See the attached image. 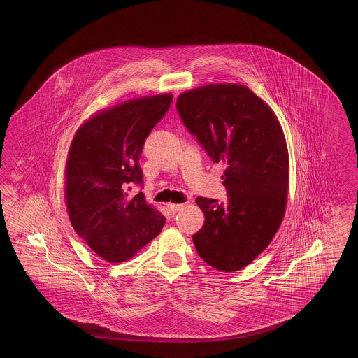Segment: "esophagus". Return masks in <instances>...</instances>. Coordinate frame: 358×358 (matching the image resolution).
Returning a JSON list of instances; mask_svg holds the SVG:
<instances>
[{
	"label": "esophagus",
	"mask_w": 358,
	"mask_h": 358,
	"mask_svg": "<svg viewBox=\"0 0 358 358\" xmlns=\"http://www.w3.org/2000/svg\"><path fill=\"white\" fill-rule=\"evenodd\" d=\"M185 207L184 203H168V208L171 213H178V211H182V208Z\"/></svg>",
	"instance_id": "esophagus-1"
}]
</instances>
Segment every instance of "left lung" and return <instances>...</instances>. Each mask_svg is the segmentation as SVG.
Segmentation results:
<instances>
[{"instance_id": "left-lung-1", "label": "left lung", "mask_w": 358, "mask_h": 358, "mask_svg": "<svg viewBox=\"0 0 358 358\" xmlns=\"http://www.w3.org/2000/svg\"><path fill=\"white\" fill-rule=\"evenodd\" d=\"M184 125L213 162H222L228 201L198 197L205 224L193 236L199 257L234 273L250 265L282 225L289 155L271 107L242 84H207L176 101Z\"/></svg>"}]
</instances>
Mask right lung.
Here are the masks:
<instances>
[{"label": "right lung", "mask_w": 358, "mask_h": 358, "mask_svg": "<svg viewBox=\"0 0 358 358\" xmlns=\"http://www.w3.org/2000/svg\"><path fill=\"white\" fill-rule=\"evenodd\" d=\"M171 93L125 101L84 122L71 141L65 170V202L73 228L99 257L131 259L165 225L164 215L131 184H142L138 161L145 138L168 113Z\"/></svg>", "instance_id": "add662e5"}]
</instances>
